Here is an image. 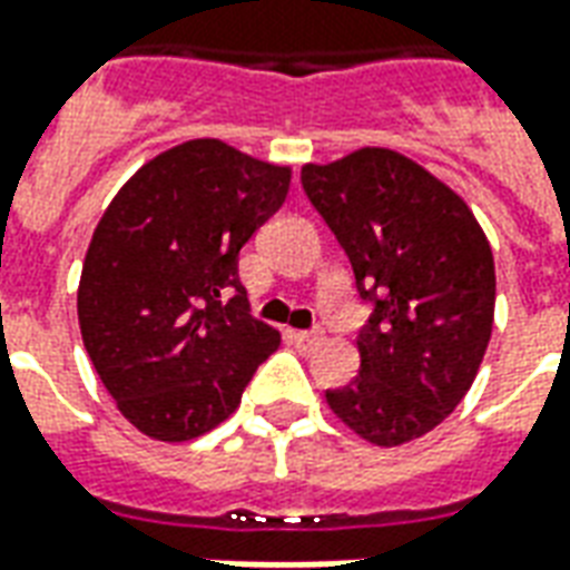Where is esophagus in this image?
<instances>
[{
	"mask_svg": "<svg viewBox=\"0 0 570 570\" xmlns=\"http://www.w3.org/2000/svg\"><path fill=\"white\" fill-rule=\"evenodd\" d=\"M289 338H293L298 347H314L321 345L326 335H323V330H298V333H289Z\"/></svg>",
	"mask_w": 570,
	"mask_h": 570,
	"instance_id": "1",
	"label": "esophagus"
}]
</instances>
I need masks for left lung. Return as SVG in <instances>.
Wrapping results in <instances>:
<instances>
[{"label": "left lung", "instance_id": "left-lung-1", "mask_svg": "<svg viewBox=\"0 0 570 570\" xmlns=\"http://www.w3.org/2000/svg\"><path fill=\"white\" fill-rule=\"evenodd\" d=\"M372 314L354 382L326 403L372 445L430 433L464 400L494 323V259L461 195L394 149L302 167Z\"/></svg>", "mask_w": 570, "mask_h": 570}]
</instances>
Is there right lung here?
Returning a JSON list of instances; mask_svg holds the SVG:
<instances>
[{
	"label": "right lung",
	"instance_id": "1",
	"mask_svg": "<svg viewBox=\"0 0 570 570\" xmlns=\"http://www.w3.org/2000/svg\"><path fill=\"white\" fill-rule=\"evenodd\" d=\"M289 176L223 140L179 142L142 164L94 228L81 342L118 412L151 440L223 424L281 345L249 317L237 253L281 210Z\"/></svg>",
	"mask_w": 570,
	"mask_h": 570
}]
</instances>
